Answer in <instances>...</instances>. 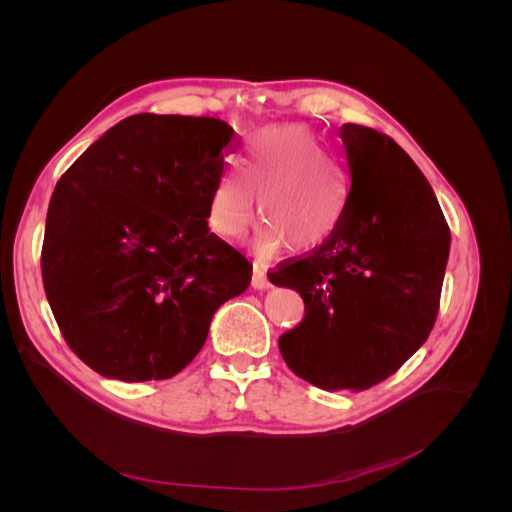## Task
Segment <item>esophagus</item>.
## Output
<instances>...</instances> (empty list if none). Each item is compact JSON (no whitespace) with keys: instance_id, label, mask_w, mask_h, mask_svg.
Segmentation results:
<instances>
[{"instance_id":"1","label":"esophagus","mask_w":512,"mask_h":512,"mask_svg":"<svg viewBox=\"0 0 512 512\" xmlns=\"http://www.w3.org/2000/svg\"><path fill=\"white\" fill-rule=\"evenodd\" d=\"M252 286H254V288H258V290H265V288H269V286H271V282H269V277H267L265 269H260L258 265H254V271H252Z\"/></svg>"}]
</instances>
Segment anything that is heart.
<instances>
[{
    "label": "heart",
    "instance_id": "obj_1",
    "mask_svg": "<svg viewBox=\"0 0 512 512\" xmlns=\"http://www.w3.org/2000/svg\"><path fill=\"white\" fill-rule=\"evenodd\" d=\"M243 176L226 173L215 183L207 222L222 239H237L256 218L265 222L254 239L258 256L312 252L342 226L348 177L316 134L305 126L265 128L243 153Z\"/></svg>",
    "mask_w": 512,
    "mask_h": 512
}]
</instances>
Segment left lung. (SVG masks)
Masks as SVG:
<instances>
[{
	"instance_id": "8db88e82",
	"label": "left lung",
	"mask_w": 512,
	"mask_h": 512,
	"mask_svg": "<svg viewBox=\"0 0 512 512\" xmlns=\"http://www.w3.org/2000/svg\"><path fill=\"white\" fill-rule=\"evenodd\" d=\"M350 196L342 226L269 280L305 318L280 337L286 365L324 391H365L425 344L440 309L451 230L431 185L391 136L344 123Z\"/></svg>"
}]
</instances>
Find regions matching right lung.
<instances>
[{
	"label": "right lung",
	"instance_id": "1",
	"mask_svg": "<svg viewBox=\"0 0 512 512\" xmlns=\"http://www.w3.org/2000/svg\"><path fill=\"white\" fill-rule=\"evenodd\" d=\"M228 123L141 113L119 121L55 185L42 282L70 350L104 378L177 376L252 265L207 226Z\"/></svg>",
	"mask_w": 512,
	"mask_h": 512
}]
</instances>
